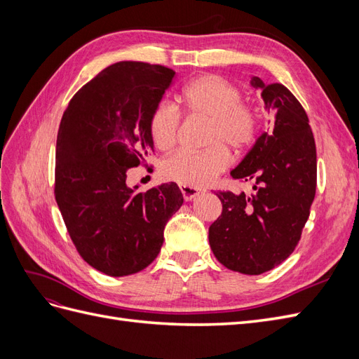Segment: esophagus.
I'll return each instance as SVG.
<instances>
[{
  "instance_id": "obj_1",
  "label": "esophagus",
  "mask_w": 359,
  "mask_h": 359,
  "mask_svg": "<svg viewBox=\"0 0 359 359\" xmlns=\"http://www.w3.org/2000/svg\"><path fill=\"white\" fill-rule=\"evenodd\" d=\"M180 190L182 193V198L186 201H191L196 196H199L201 193H203L201 189H194V187H189V186H180Z\"/></svg>"
}]
</instances>
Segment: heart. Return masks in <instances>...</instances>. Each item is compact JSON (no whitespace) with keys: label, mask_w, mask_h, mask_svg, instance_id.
<instances>
[{"label":"heart","mask_w":359,"mask_h":359,"mask_svg":"<svg viewBox=\"0 0 359 359\" xmlns=\"http://www.w3.org/2000/svg\"><path fill=\"white\" fill-rule=\"evenodd\" d=\"M236 85L219 74H203L190 81L178 94V102L193 116L208 119L202 151H178L160 165V175L181 186L201 189L227 169L231 154L252 147L259 133V114L241 102ZM181 116L168 103L156 106L149 116V135L158 149H169L177 142Z\"/></svg>","instance_id":"b5f03b06"}]
</instances>
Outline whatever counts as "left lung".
<instances>
[{"mask_svg":"<svg viewBox=\"0 0 359 359\" xmlns=\"http://www.w3.org/2000/svg\"><path fill=\"white\" fill-rule=\"evenodd\" d=\"M274 115L269 132L231 173L255 181V194L217 191L222 215L210 226L214 256L227 269L259 276L286 260L301 240L316 194V144L309 116L285 85L252 79Z\"/></svg>","mask_w":359,"mask_h":359,"instance_id":"1","label":"left lung"}]
</instances>
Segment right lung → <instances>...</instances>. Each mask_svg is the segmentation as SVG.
Segmentation results:
<instances>
[{
  "label": "right lung",
  "instance_id": "1",
  "mask_svg": "<svg viewBox=\"0 0 359 359\" xmlns=\"http://www.w3.org/2000/svg\"><path fill=\"white\" fill-rule=\"evenodd\" d=\"M175 72L121 61L73 95L55 153V199L81 257L100 273L124 277L160 253L163 231L184 202L175 182L128 189L127 170L154 153L149 116Z\"/></svg>",
  "mask_w": 359,
  "mask_h": 359
}]
</instances>
